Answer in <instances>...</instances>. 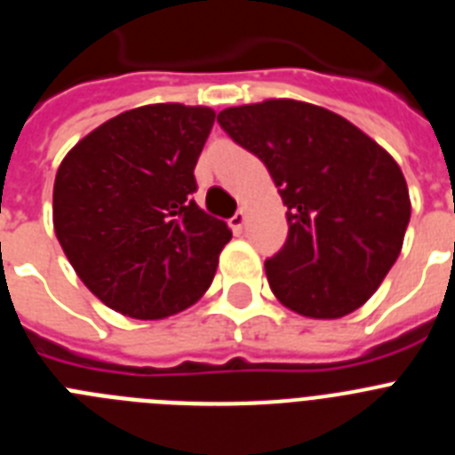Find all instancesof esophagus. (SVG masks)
Returning a JSON list of instances; mask_svg holds the SVG:
<instances>
[{
    "label": "esophagus",
    "instance_id": "1",
    "mask_svg": "<svg viewBox=\"0 0 455 455\" xmlns=\"http://www.w3.org/2000/svg\"><path fill=\"white\" fill-rule=\"evenodd\" d=\"M243 225H246V212H243V209H239V212H236V214L230 219V228L235 232H241L243 230Z\"/></svg>",
    "mask_w": 455,
    "mask_h": 455
}]
</instances>
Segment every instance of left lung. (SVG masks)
I'll list each match as a JSON object with an SVG mask.
<instances>
[{"label": "left lung", "instance_id": "1", "mask_svg": "<svg viewBox=\"0 0 455 455\" xmlns=\"http://www.w3.org/2000/svg\"><path fill=\"white\" fill-rule=\"evenodd\" d=\"M219 124L262 159L287 204V241L264 262L275 299L309 319L363 307L396 262L410 220L394 156L339 114L300 100L223 108Z\"/></svg>", "mask_w": 455, "mask_h": 455}]
</instances>
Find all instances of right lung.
Instances as JSON below:
<instances>
[{
	"mask_svg": "<svg viewBox=\"0 0 455 455\" xmlns=\"http://www.w3.org/2000/svg\"><path fill=\"white\" fill-rule=\"evenodd\" d=\"M216 111L180 102L130 108L84 136L54 180L56 239L107 307L156 321L200 300L232 239L191 200Z\"/></svg>",
	"mask_w": 455,
	"mask_h": 455,
	"instance_id": "1",
	"label": "right lung"
}]
</instances>
